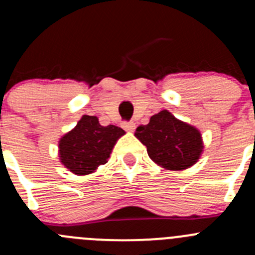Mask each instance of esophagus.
<instances>
[{"label": "esophagus", "instance_id": "obj_1", "mask_svg": "<svg viewBox=\"0 0 255 255\" xmlns=\"http://www.w3.org/2000/svg\"><path fill=\"white\" fill-rule=\"evenodd\" d=\"M122 127L125 128L127 132H133L135 129V123L134 122H125L122 125Z\"/></svg>", "mask_w": 255, "mask_h": 255}]
</instances>
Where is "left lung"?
I'll use <instances>...</instances> for the list:
<instances>
[{"mask_svg":"<svg viewBox=\"0 0 255 255\" xmlns=\"http://www.w3.org/2000/svg\"><path fill=\"white\" fill-rule=\"evenodd\" d=\"M134 135L146 146L149 158L166 170L191 168L204 151L201 132L168 110L151 116L148 125L139 126Z\"/></svg>","mask_w":255,"mask_h":255,"instance_id":"1","label":"left lung"}]
</instances>
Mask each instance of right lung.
I'll list each match as a JSON object with an SVG mask.
<instances>
[{"mask_svg": "<svg viewBox=\"0 0 255 255\" xmlns=\"http://www.w3.org/2000/svg\"><path fill=\"white\" fill-rule=\"evenodd\" d=\"M126 132L117 126L100 125L96 116L84 115L59 139L60 163L75 175H89L107 163L117 140Z\"/></svg>", "mask_w": 255, "mask_h": 255, "instance_id": "add662e5", "label": "right lung"}]
</instances>
